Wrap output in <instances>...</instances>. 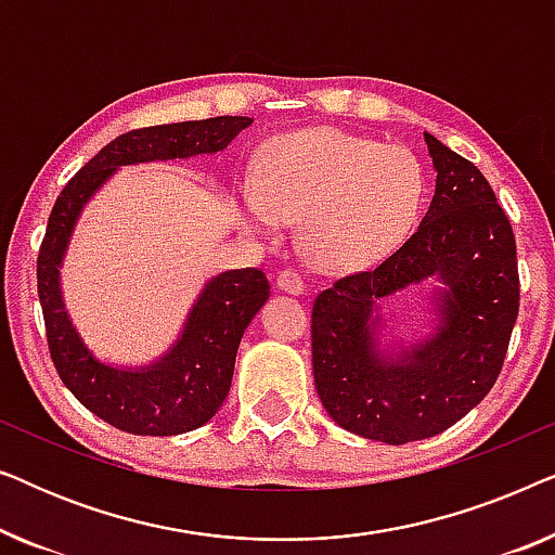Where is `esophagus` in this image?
Masks as SVG:
<instances>
[{
	"instance_id": "1",
	"label": "esophagus",
	"mask_w": 555,
	"mask_h": 555,
	"mask_svg": "<svg viewBox=\"0 0 555 555\" xmlns=\"http://www.w3.org/2000/svg\"><path fill=\"white\" fill-rule=\"evenodd\" d=\"M278 287L283 293H291V295H300L306 291V283H302L300 272L298 270H283L278 275Z\"/></svg>"
}]
</instances>
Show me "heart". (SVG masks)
<instances>
[{
    "mask_svg": "<svg viewBox=\"0 0 555 555\" xmlns=\"http://www.w3.org/2000/svg\"><path fill=\"white\" fill-rule=\"evenodd\" d=\"M424 171L401 143L336 128L283 135L262 158L260 186L245 189V217L272 230L300 220V247L325 270H353L397 247L420 217Z\"/></svg>",
    "mask_w": 555,
    "mask_h": 555,
    "instance_id": "heart-1",
    "label": "heart"
}]
</instances>
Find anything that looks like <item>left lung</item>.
Returning <instances> with one entry per match:
<instances>
[{"mask_svg": "<svg viewBox=\"0 0 555 555\" xmlns=\"http://www.w3.org/2000/svg\"><path fill=\"white\" fill-rule=\"evenodd\" d=\"M437 189L422 224L376 268L318 293L310 313L313 378L331 420L386 444L435 437L498 382L518 318L520 278L511 219L467 158L424 133ZM437 274L440 325L397 357L375 339V300Z\"/></svg>", "mask_w": 555, "mask_h": 555, "instance_id": "left-lung-1", "label": "left lung"}]
</instances>
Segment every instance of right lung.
<instances>
[{"label":"right lung","mask_w":555,"mask_h":555,"mask_svg":"<svg viewBox=\"0 0 555 555\" xmlns=\"http://www.w3.org/2000/svg\"><path fill=\"white\" fill-rule=\"evenodd\" d=\"M249 124L253 118L217 116L128 131L98 151L67 181L50 211L37 255V293L50 359L82 406L128 435H184L217 414L230 391L242 333L268 300L270 283L257 268L211 278L164 359L139 371L105 366L82 344L60 295V262L75 219L118 166L217 154Z\"/></svg>","instance_id":"add662e5"}]
</instances>
